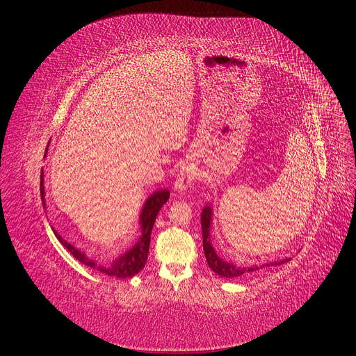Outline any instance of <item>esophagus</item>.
Masks as SVG:
<instances>
[{
	"label": "esophagus",
	"mask_w": 356,
	"mask_h": 356,
	"mask_svg": "<svg viewBox=\"0 0 356 356\" xmlns=\"http://www.w3.org/2000/svg\"><path fill=\"white\" fill-rule=\"evenodd\" d=\"M197 159L196 156H187V159L182 161L179 174L175 181V187L178 190H187L191 187L193 182L197 179Z\"/></svg>",
	"instance_id": "1"
}]
</instances>
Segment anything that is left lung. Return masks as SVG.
I'll return each mask as SVG.
<instances>
[{"mask_svg":"<svg viewBox=\"0 0 356 356\" xmlns=\"http://www.w3.org/2000/svg\"><path fill=\"white\" fill-rule=\"evenodd\" d=\"M211 220H212V209L211 207H204L200 215V221H202V234H203V251L204 257H207V261L211 267V270L213 273H217L222 277H239L245 276L248 273H252L255 270H260L263 267H270V266H281L286 261H289V258H284V260H277L272 263H266L263 266H252V267H245V266H234L233 263L224 261L222 258L218 257V254L215 252L213 246L211 243Z\"/></svg>","mask_w":356,"mask_h":356,"instance_id":"8db88e82","label":"left lung"}]
</instances>
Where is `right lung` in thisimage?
Masks as SVG:
<instances>
[{
  "label": "right lung",
  "instance_id": "add662e5",
  "mask_svg": "<svg viewBox=\"0 0 356 356\" xmlns=\"http://www.w3.org/2000/svg\"><path fill=\"white\" fill-rule=\"evenodd\" d=\"M49 147V145H47ZM47 153V149H46ZM46 157V154H44ZM44 175H42V170H41V181H40V195H41V200L42 204H44L46 208V200H44ZM170 196L169 190H159L156 193H153L152 196H149L144 204L143 212H141V217H139V224H141V238L139 241L134 245V248H131L127 252H124L120 258H115V260L110 264H102L99 261L93 260V258H89L84 252H81L80 250H75V248L68 243L67 241L62 239V236L58 234V232L53 230L55 236L58 238V241L67 248V250L72 254V257L75 260H79L80 263L86 264L88 267L96 268V270H99L105 275H110V276H115V277H132L136 273H139L144 268L145 263H147V257H148V250H149V239H152V230H153V225L156 221V217L159 211L161 209V207L168 202Z\"/></svg>",
  "mask_w": 356,
  "mask_h": 356
}]
</instances>
